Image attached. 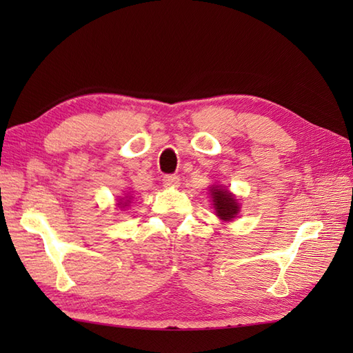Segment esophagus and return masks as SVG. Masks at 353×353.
Instances as JSON below:
<instances>
[{
	"mask_svg": "<svg viewBox=\"0 0 353 353\" xmlns=\"http://www.w3.org/2000/svg\"><path fill=\"white\" fill-rule=\"evenodd\" d=\"M179 181H181V179H179V176H176V174H167L162 179L163 185L168 186V188H177Z\"/></svg>",
	"mask_w": 353,
	"mask_h": 353,
	"instance_id": "34e87169",
	"label": "esophagus"
}]
</instances>
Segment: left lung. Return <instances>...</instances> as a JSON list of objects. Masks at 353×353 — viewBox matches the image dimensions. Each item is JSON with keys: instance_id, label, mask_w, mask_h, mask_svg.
Instances as JSON below:
<instances>
[{"instance_id": "1", "label": "left lung", "mask_w": 353, "mask_h": 353, "mask_svg": "<svg viewBox=\"0 0 353 353\" xmlns=\"http://www.w3.org/2000/svg\"><path fill=\"white\" fill-rule=\"evenodd\" d=\"M211 197L212 205L215 209V215L219 216L221 221H232L239 212V203L235 199L234 194L228 191L223 186H211Z\"/></svg>"}]
</instances>
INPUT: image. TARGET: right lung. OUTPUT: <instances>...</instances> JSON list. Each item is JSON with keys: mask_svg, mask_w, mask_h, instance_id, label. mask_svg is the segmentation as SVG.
<instances>
[{"mask_svg": "<svg viewBox=\"0 0 353 353\" xmlns=\"http://www.w3.org/2000/svg\"><path fill=\"white\" fill-rule=\"evenodd\" d=\"M127 203H130V201H129V200H125V201H124V199H121V200H119L118 206H119V208H124V206H127Z\"/></svg>", "mask_w": 353, "mask_h": 353, "instance_id": "obj_1", "label": "right lung"}]
</instances>
